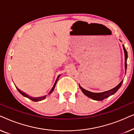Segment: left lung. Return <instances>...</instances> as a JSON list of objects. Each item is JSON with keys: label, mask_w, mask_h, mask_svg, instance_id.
<instances>
[{"label": "left lung", "mask_w": 134, "mask_h": 134, "mask_svg": "<svg viewBox=\"0 0 134 134\" xmlns=\"http://www.w3.org/2000/svg\"><path fill=\"white\" fill-rule=\"evenodd\" d=\"M122 47H123V49L124 51V56H125V69L126 72V69H127V51L126 50L124 45H122ZM122 82H123V80H122L116 87H115L114 88L111 89L110 90L104 91V92H102V93H93V92H91V91L86 90L80 87V85H79V87L81 89V90L82 92H83V94L86 95L87 97H88V98L92 99L95 100H103L104 99H105L109 98V97L110 96H111V95H113V94H115V93H116V91L118 90L119 88L121 87V86L122 85Z\"/></svg>", "instance_id": "obj_1"}]
</instances>
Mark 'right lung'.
Returning a JSON list of instances; mask_svg holds the SVG:
<instances>
[{
    "label": "right lung",
    "instance_id": "obj_1",
    "mask_svg": "<svg viewBox=\"0 0 134 134\" xmlns=\"http://www.w3.org/2000/svg\"><path fill=\"white\" fill-rule=\"evenodd\" d=\"M58 78L57 79L56 81H55V83H54V86H53L52 88L51 89V91H50V93H49V94H51V93H52L53 91H54V88H55V85H56V83H57V80H58ZM16 88H17L18 90L19 91V92L20 93H21V94L22 95H23L24 96L26 97V98H27L30 99H31V100H33V101H35V102L40 101V100H42L46 98V96H41V97H38V98H34V97H31V96H29V95H27V94H26V93H24V92H23V91H22L20 90H19V88H18V87H16Z\"/></svg>",
    "mask_w": 134,
    "mask_h": 134
}]
</instances>
